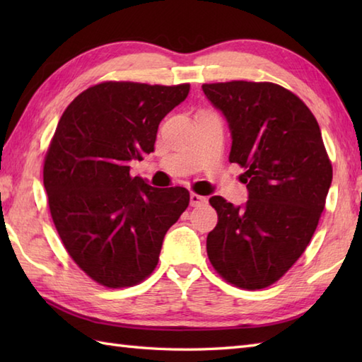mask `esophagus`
<instances>
[{"instance_id":"obj_1","label":"esophagus","mask_w":362,"mask_h":362,"mask_svg":"<svg viewBox=\"0 0 362 362\" xmlns=\"http://www.w3.org/2000/svg\"><path fill=\"white\" fill-rule=\"evenodd\" d=\"M205 202H206V197L199 196L196 193H191L189 194V204H191V206H199V205H202Z\"/></svg>"}]
</instances>
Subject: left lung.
<instances>
[{
  "label": "left lung",
  "instance_id": "obj_1",
  "mask_svg": "<svg viewBox=\"0 0 362 362\" xmlns=\"http://www.w3.org/2000/svg\"><path fill=\"white\" fill-rule=\"evenodd\" d=\"M232 135L228 160L245 168L249 201L213 196L218 224L206 236L216 272L243 289L275 283L316 232L333 179L320 127L302 99L272 82L204 83Z\"/></svg>",
  "mask_w": 362,
  "mask_h": 362
}]
</instances>
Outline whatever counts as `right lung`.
<instances>
[{
  "instance_id": "right-lung-1",
  "label": "right lung",
  "mask_w": 362,
  "mask_h": 362,
  "mask_svg": "<svg viewBox=\"0 0 362 362\" xmlns=\"http://www.w3.org/2000/svg\"><path fill=\"white\" fill-rule=\"evenodd\" d=\"M188 93L189 83L103 82L76 96L59 121L43 166L49 211L74 263L103 286L149 276L189 204L188 189L153 188L129 166L153 152L160 121Z\"/></svg>"
}]
</instances>
